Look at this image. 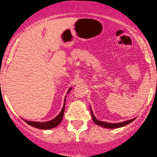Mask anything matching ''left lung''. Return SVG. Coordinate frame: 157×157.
Returning <instances> with one entry per match:
<instances>
[{"mask_svg": "<svg viewBox=\"0 0 157 157\" xmlns=\"http://www.w3.org/2000/svg\"><path fill=\"white\" fill-rule=\"evenodd\" d=\"M90 112H91V116L92 118H93V121H94L95 124H96L97 125L101 126L102 128H121V127H124V126L127 125V124H130L131 122H132L136 118H132V119H130L128 120V121H122V122H119V123H109V122H106V121H99L98 120L97 118L95 117L94 114H93V110H92L91 107H90Z\"/></svg>", "mask_w": 157, "mask_h": 157, "instance_id": "left-lung-1", "label": "left lung"}]
</instances>
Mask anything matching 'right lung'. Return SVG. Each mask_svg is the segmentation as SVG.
<instances>
[{
  "mask_svg": "<svg viewBox=\"0 0 157 157\" xmlns=\"http://www.w3.org/2000/svg\"><path fill=\"white\" fill-rule=\"evenodd\" d=\"M72 87H71L67 91V94L69 93L71 90ZM67 96H65V98H64V105H63V108L61 109V112L55 117V118H53L52 120L48 121H45V122H38V121H27V120L23 119V121L26 123H27L28 124L31 125L32 127H34L36 128H39V129H44V130H48V129H52V128L57 127L60 123L61 122L63 118V115H64V107H65V100Z\"/></svg>",
  "mask_w": 157,
  "mask_h": 157,
  "instance_id": "1",
  "label": "right lung"
}]
</instances>
